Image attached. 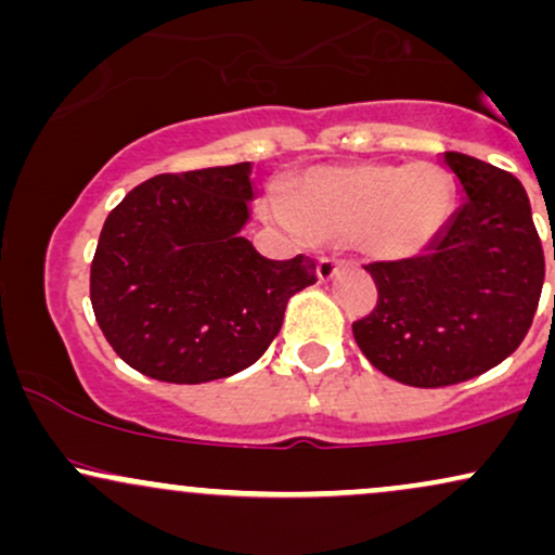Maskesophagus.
<instances>
[{
    "label": "esophagus",
    "mask_w": 555,
    "mask_h": 555,
    "mask_svg": "<svg viewBox=\"0 0 555 555\" xmlns=\"http://www.w3.org/2000/svg\"><path fill=\"white\" fill-rule=\"evenodd\" d=\"M341 266H344V260H341V258H334V256H321V258H318V266H315L318 279H321V282H328V279H334V276H336V271H339Z\"/></svg>",
    "instance_id": "obj_1"
}]
</instances>
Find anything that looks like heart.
Returning <instances> with one entry per match:
<instances>
[{"label": "heart", "instance_id": "obj_1", "mask_svg": "<svg viewBox=\"0 0 555 555\" xmlns=\"http://www.w3.org/2000/svg\"><path fill=\"white\" fill-rule=\"evenodd\" d=\"M454 203L449 175L430 162L406 167H321L273 197L271 214L318 240H354L380 260L417 258L438 237Z\"/></svg>", "mask_w": 555, "mask_h": 555}]
</instances>
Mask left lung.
I'll use <instances>...</instances> for the list:
<instances>
[{"instance_id": "1", "label": "left lung", "mask_w": 555, "mask_h": 555, "mask_svg": "<svg viewBox=\"0 0 555 555\" xmlns=\"http://www.w3.org/2000/svg\"><path fill=\"white\" fill-rule=\"evenodd\" d=\"M443 164L464 195L460 211L425 256L365 266L378 299L352 323L371 365L417 388L462 384L506 360L532 326L545 279L517 177L456 151Z\"/></svg>"}]
</instances>
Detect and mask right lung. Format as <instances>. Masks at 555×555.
I'll use <instances>...</instances> for the list:
<instances>
[{
	"mask_svg": "<svg viewBox=\"0 0 555 555\" xmlns=\"http://www.w3.org/2000/svg\"><path fill=\"white\" fill-rule=\"evenodd\" d=\"M250 162L158 175L106 216L91 305L127 365L164 384H206L269 349L286 302L315 284V260H269L240 229Z\"/></svg>",
	"mask_w": 555,
	"mask_h": 555,
	"instance_id": "obj_1",
	"label": "right lung"
}]
</instances>
